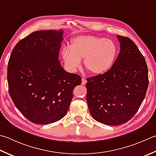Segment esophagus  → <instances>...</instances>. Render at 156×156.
Segmentation results:
<instances>
[{
  "label": "esophagus",
  "mask_w": 156,
  "mask_h": 156,
  "mask_svg": "<svg viewBox=\"0 0 156 156\" xmlns=\"http://www.w3.org/2000/svg\"><path fill=\"white\" fill-rule=\"evenodd\" d=\"M87 80H86V79H85L84 78H82V85H85V84H86V83H87Z\"/></svg>",
  "instance_id": "34e87169"
}]
</instances>
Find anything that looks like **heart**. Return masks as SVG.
Segmentation results:
<instances>
[{
    "label": "heart",
    "mask_w": 156,
    "mask_h": 156,
    "mask_svg": "<svg viewBox=\"0 0 156 156\" xmlns=\"http://www.w3.org/2000/svg\"><path fill=\"white\" fill-rule=\"evenodd\" d=\"M118 55V47L111 39L95 36H79L73 38L71 45L64 47L62 57L70 72H76L84 65L94 75L108 72L114 65Z\"/></svg>",
    "instance_id": "heart-1"
}]
</instances>
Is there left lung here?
<instances>
[{"instance_id":"obj_1","label":"left lung","mask_w":156,"mask_h":156,"mask_svg":"<svg viewBox=\"0 0 156 156\" xmlns=\"http://www.w3.org/2000/svg\"><path fill=\"white\" fill-rule=\"evenodd\" d=\"M120 51L108 72L88 78L87 101L91 116L111 126L126 123L145 99L149 79L145 59L135 42L117 36Z\"/></svg>"}]
</instances>
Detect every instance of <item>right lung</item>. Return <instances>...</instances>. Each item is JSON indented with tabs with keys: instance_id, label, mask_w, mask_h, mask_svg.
<instances>
[{
	"instance_id": "1",
	"label": "right lung",
	"mask_w": 156,
	"mask_h": 156,
	"mask_svg": "<svg viewBox=\"0 0 156 156\" xmlns=\"http://www.w3.org/2000/svg\"><path fill=\"white\" fill-rule=\"evenodd\" d=\"M63 34L62 29L34 32L17 42L9 58V94L18 110L34 124H51L65 116L73 89L82 82L58 59Z\"/></svg>"
}]
</instances>
